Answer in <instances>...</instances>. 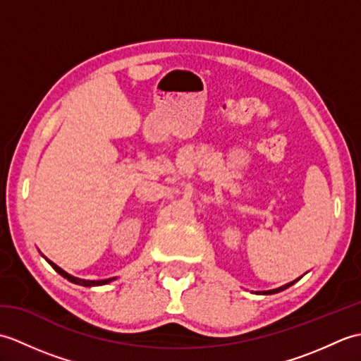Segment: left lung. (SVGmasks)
Here are the masks:
<instances>
[{
    "instance_id": "8db88e82",
    "label": "left lung",
    "mask_w": 361,
    "mask_h": 361,
    "mask_svg": "<svg viewBox=\"0 0 361 361\" xmlns=\"http://www.w3.org/2000/svg\"><path fill=\"white\" fill-rule=\"evenodd\" d=\"M298 281V279H296ZM296 281H293V282H290V283H286V286H282V287H279V288H274V290H267V291H262V293H257L259 295H274V293H279V291H282V290H286V288H288L290 286H293V283L296 282Z\"/></svg>"
}]
</instances>
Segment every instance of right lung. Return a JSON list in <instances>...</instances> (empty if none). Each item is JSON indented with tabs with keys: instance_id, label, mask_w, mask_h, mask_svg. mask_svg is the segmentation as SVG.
Wrapping results in <instances>:
<instances>
[{
	"instance_id": "1",
	"label": "right lung",
	"mask_w": 361,
	"mask_h": 361,
	"mask_svg": "<svg viewBox=\"0 0 361 361\" xmlns=\"http://www.w3.org/2000/svg\"><path fill=\"white\" fill-rule=\"evenodd\" d=\"M43 256V255H42ZM44 257V256H43ZM46 260H48V264L56 270L59 274H62L65 279H68L70 282H74V283H79V286H83V287H94V286H105V283H109L111 281H116L118 278H110V279H102V281H87V279H80V278H75V276H71L70 273H66L65 270H62L59 265H56L54 262H51V260L48 257H44Z\"/></svg>"
}]
</instances>
